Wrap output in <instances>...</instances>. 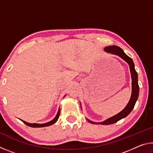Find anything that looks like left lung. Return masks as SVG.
<instances>
[{"label": "left lung", "mask_w": 153, "mask_h": 153, "mask_svg": "<svg viewBox=\"0 0 153 153\" xmlns=\"http://www.w3.org/2000/svg\"><path fill=\"white\" fill-rule=\"evenodd\" d=\"M105 51H106L107 53H111V54H114V55H118L129 64V69H130V72H131V80H132V82H131V85H132V92H131L130 100H129L128 104L127 105V106L125 108H124L123 110L121 111L120 113H119L118 114H117V115L113 116V117L108 119V120H105V121H103V122H101V123H94L88 120L89 122L93 124L98 123V124H102V125H110V124H113L117 122L119 120L126 117L127 115H128L129 114L131 113V111H132L133 108L134 107V105L136 104V100L138 98L139 86L138 84V74H137V72L135 70V68H134V63L132 61V59H131L130 57H129L127 55H126L122 49L117 46H111L105 47Z\"/></svg>", "instance_id": "left-lung-1"}]
</instances>
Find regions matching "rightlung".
Segmentation results:
<instances>
[{
	"instance_id": "right-lung-1",
	"label": "right lung",
	"mask_w": 153,
	"mask_h": 153,
	"mask_svg": "<svg viewBox=\"0 0 153 153\" xmlns=\"http://www.w3.org/2000/svg\"><path fill=\"white\" fill-rule=\"evenodd\" d=\"M59 115H60V109L59 108L58 110V113L56 114V117L53 119V120L49 121V122H47L46 123H43V124H38V123H27V122H25L24 121H22L23 122H24L25 125H27L30 127H32V128H41V127H46V126H51L53 125V124L55 123L56 121H57L58 118L59 117Z\"/></svg>"
}]
</instances>
